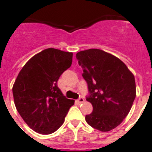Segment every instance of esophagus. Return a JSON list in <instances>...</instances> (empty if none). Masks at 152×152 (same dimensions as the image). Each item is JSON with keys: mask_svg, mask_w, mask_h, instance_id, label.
Segmentation results:
<instances>
[{"mask_svg": "<svg viewBox=\"0 0 152 152\" xmlns=\"http://www.w3.org/2000/svg\"><path fill=\"white\" fill-rule=\"evenodd\" d=\"M84 102H85V98H79L78 99L76 100V103H77V104H80L83 103Z\"/></svg>", "mask_w": 152, "mask_h": 152, "instance_id": "1", "label": "esophagus"}]
</instances>
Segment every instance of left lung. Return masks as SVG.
<instances>
[{"label":"left lung","instance_id":"8db88e82","mask_svg":"<svg viewBox=\"0 0 152 152\" xmlns=\"http://www.w3.org/2000/svg\"><path fill=\"white\" fill-rule=\"evenodd\" d=\"M88 88L86 100L93 111L85 116L87 123L101 132H109L122 122L136 96L133 74L119 58L99 50L77 53Z\"/></svg>","mask_w":152,"mask_h":152}]
</instances>
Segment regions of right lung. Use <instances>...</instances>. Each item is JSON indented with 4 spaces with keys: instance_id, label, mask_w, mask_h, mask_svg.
<instances>
[{
    "instance_id": "obj_1",
    "label": "right lung",
    "mask_w": 152,
    "mask_h": 152,
    "mask_svg": "<svg viewBox=\"0 0 152 152\" xmlns=\"http://www.w3.org/2000/svg\"><path fill=\"white\" fill-rule=\"evenodd\" d=\"M72 57L71 52L45 49L25 64L13 85L18 113L39 134L56 132L75 103L63 95L57 85L64 71L71 67Z\"/></svg>"
}]
</instances>
